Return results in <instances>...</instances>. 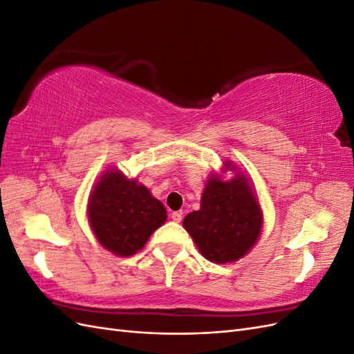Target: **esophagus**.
Wrapping results in <instances>:
<instances>
[{"instance_id": "1", "label": "esophagus", "mask_w": 354, "mask_h": 354, "mask_svg": "<svg viewBox=\"0 0 354 354\" xmlns=\"http://www.w3.org/2000/svg\"><path fill=\"white\" fill-rule=\"evenodd\" d=\"M171 220L176 221V223H180L181 220H183V214L178 212V211H176V212L171 214Z\"/></svg>"}]
</instances>
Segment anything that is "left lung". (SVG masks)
<instances>
[{"label":"left lung","instance_id":"obj_1","mask_svg":"<svg viewBox=\"0 0 354 354\" xmlns=\"http://www.w3.org/2000/svg\"><path fill=\"white\" fill-rule=\"evenodd\" d=\"M263 216L248 180L209 178L201 209L187 214L183 226L199 252L214 263L236 261L251 250L261 232Z\"/></svg>","mask_w":354,"mask_h":354}]
</instances>
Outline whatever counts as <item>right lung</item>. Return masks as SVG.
<instances>
[{
  "instance_id": "1",
  "label": "right lung",
  "mask_w": 354,
  "mask_h": 354,
  "mask_svg": "<svg viewBox=\"0 0 354 354\" xmlns=\"http://www.w3.org/2000/svg\"><path fill=\"white\" fill-rule=\"evenodd\" d=\"M88 218L106 250L130 257L165 223L167 209L143 185L125 178L120 171H108L90 196Z\"/></svg>"
}]
</instances>
